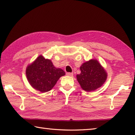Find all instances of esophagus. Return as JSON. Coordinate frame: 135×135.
Returning <instances> with one entry per match:
<instances>
[{
	"label": "esophagus",
	"mask_w": 135,
	"mask_h": 135,
	"mask_svg": "<svg viewBox=\"0 0 135 135\" xmlns=\"http://www.w3.org/2000/svg\"><path fill=\"white\" fill-rule=\"evenodd\" d=\"M66 75H67V76H73V73H66Z\"/></svg>",
	"instance_id": "1"
}]
</instances>
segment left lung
<instances>
[{
    "label": "left lung",
    "instance_id": "obj_1",
    "mask_svg": "<svg viewBox=\"0 0 135 135\" xmlns=\"http://www.w3.org/2000/svg\"><path fill=\"white\" fill-rule=\"evenodd\" d=\"M81 74L76 75L77 81L85 91L96 90L104 84L107 74L97 60L91 59L81 67Z\"/></svg>",
    "mask_w": 135,
    "mask_h": 135
}]
</instances>
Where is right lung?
I'll use <instances>...</instances> for the list:
<instances>
[{
    "label": "right lung",
    "mask_w": 135,
    "mask_h": 135,
    "mask_svg": "<svg viewBox=\"0 0 135 135\" xmlns=\"http://www.w3.org/2000/svg\"><path fill=\"white\" fill-rule=\"evenodd\" d=\"M65 72L54 67L51 60L39 56L32 64L28 65L26 75L31 86L42 93L50 90Z\"/></svg>",
    "instance_id": "add662e5"
}]
</instances>
